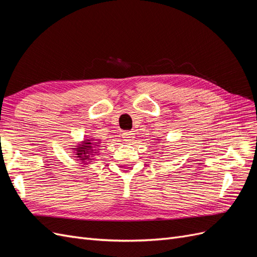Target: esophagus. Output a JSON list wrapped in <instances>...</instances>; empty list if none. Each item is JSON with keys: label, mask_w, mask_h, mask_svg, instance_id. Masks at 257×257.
<instances>
[{"label": "esophagus", "mask_w": 257, "mask_h": 257, "mask_svg": "<svg viewBox=\"0 0 257 257\" xmlns=\"http://www.w3.org/2000/svg\"><path fill=\"white\" fill-rule=\"evenodd\" d=\"M122 138L125 143H132L134 141L133 132H124V133H122Z\"/></svg>", "instance_id": "obj_1"}]
</instances>
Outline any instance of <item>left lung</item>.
I'll return each instance as SVG.
<instances>
[{"label":"left lung","mask_w":257,"mask_h":257,"mask_svg":"<svg viewBox=\"0 0 257 257\" xmlns=\"http://www.w3.org/2000/svg\"><path fill=\"white\" fill-rule=\"evenodd\" d=\"M158 141H159V139H158Z\"/></svg>","instance_id":"obj_1"}]
</instances>
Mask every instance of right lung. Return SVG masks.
Masks as SVG:
<instances>
[{"mask_svg":"<svg viewBox=\"0 0 257 257\" xmlns=\"http://www.w3.org/2000/svg\"><path fill=\"white\" fill-rule=\"evenodd\" d=\"M102 141L99 138H84L78 145L73 146L72 152L77 161L80 162V164L90 165L94 161L96 154H98V148L102 146Z\"/></svg>","mask_w":257,"mask_h":257,"instance_id":"add662e5","label":"right lung"}]
</instances>
